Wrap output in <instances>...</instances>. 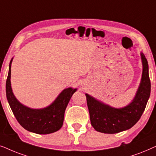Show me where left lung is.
I'll use <instances>...</instances> for the list:
<instances>
[{
	"mask_svg": "<svg viewBox=\"0 0 156 156\" xmlns=\"http://www.w3.org/2000/svg\"><path fill=\"white\" fill-rule=\"evenodd\" d=\"M142 77L136 95L129 104L114 108L86 93L91 125L97 131L113 134L132 128L140 119L151 95V80L146 56L140 53Z\"/></svg>",
	"mask_w": 156,
	"mask_h": 156,
	"instance_id": "left-lung-1",
	"label": "left lung"
}]
</instances>
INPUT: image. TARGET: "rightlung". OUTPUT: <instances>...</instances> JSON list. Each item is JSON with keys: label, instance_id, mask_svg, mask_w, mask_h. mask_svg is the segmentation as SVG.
<instances>
[{"label": "right lung", "instance_id": "add662e5", "mask_svg": "<svg viewBox=\"0 0 156 156\" xmlns=\"http://www.w3.org/2000/svg\"><path fill=\"white\" fill-rule=\"evenodd\" d=\"M10 60L5 90L8 102L20 125L28 131L37 134H49L61 129L63 123L64 113L73 93L77 88H65L51 104L43 108H31L22 104L13 94L10 82L11 64Z\"/></svg>", "mask_w": 156, "mask_h": 156}]
</instances>
